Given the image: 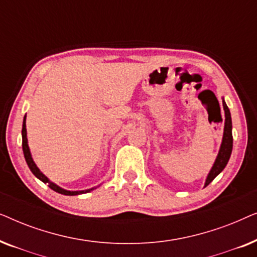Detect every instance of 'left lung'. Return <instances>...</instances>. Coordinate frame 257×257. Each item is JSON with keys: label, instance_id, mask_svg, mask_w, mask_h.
<instances>
[{"label": "left lung", "instance_id": "8db88e82", "mask_svg": "<svg viewBox=\"0 0 257 257\" xmlns=\"http://www.w3.org/2000/svg\"><path fill=\"white\" fill-rule=\"evenodd\" d=\"M222 105L224 110V130H223V138L222 143H221V147L217 154L215 163H214L212 170L208 173V177L206 179V186H208L221 172L223 171V168L226 167V165L229 160L231 150H233V135H231V117H230V111L228 108L226 101L222 99Z\"/></svg>", "mask_w": 257, "mask_h": 257}]
</instances>
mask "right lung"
Instances as JSON below:
<instances>
[{
  "label": "right lung",
  "instance_id": "add662e5",
  "mask_svg": "<svg viewBox=\"0 0 257 257\" xmlns=\"http://www.w3.org/2000/svg\"><path fill=\"white\" fill-rule=\"evenodd\" d=\"M26 115H24V119H23V126H22V147H23V153H24V158H26V161L28 164V166H29L30 171L33 172L34 175L36 178L40 179L41 181H43L44 184H48L49 187H50L52 191L57 192V193H61V194H64V195H78V194H83V193H87L90 191H92L94 188H91V189H86V191H77V192H71V191H66V189H63L57 186L54 182H51L49 179L45 177V175L42 173L40 171V168L36 166V164L34 163L33 158H31V154H30V150H29V146H28V139H27V128H26Z\"/></svg>",
  "mask_w": 257,
  "mask_h": 257
}]
</instances>
